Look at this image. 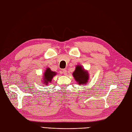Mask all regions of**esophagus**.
Instances as JSON below:
<instances>
[{"label": "esophagus", "mask_w": 132, "mask_h": 132, "mask_svg": "<svg viewBox=\"0 0 132 132\" xmlns=\"http://www.w3.org/2000/svg\"><path fill=\"white\" fill-rule=\"evenodd\" d=\"M62 71H63V74H64V75H67V70L65 69H63L62 70Z\"/></svg>", "instance_id": "1"}]
</instances>
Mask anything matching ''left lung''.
Returning <instances> with one entry per match:
<instances>
[{"instance_id": "8db88e82", "label": "left lung", "mask_w": 132, "mask_h": 132, "mask_svg": "<svg viewBox=\"0 0 132 132\" xmlns=\"http://www.w3.org/2000/svg\"><path fill=\"white\" fill-rule=\"evenodd\" d=\"M73 75L75 80L78 82V84L83 85V84H86L89 78L88 73L82 68L81 66L78 65L76 67V69Z\"/></svg>"}]
</instances>
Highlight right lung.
<instances>
[{
    "label": "right lung",
    "mask_w": 132,
    "mask_h": 132,
    "mask_svg": "<svg viewBox=\"0 0 132 132\" xmlns=\"http://www.w3.org/2000/svg\"><path fill=\"white\" fill-rule=\"evenodd\" d=\"M56 73L54 71H51L50 68H47L45 73H44V81H45V84H48L49 82H51L52 79L53 78L54 75H55Z\"/></svg>",
    "instance_id": "add662e5"
}]
</instances>
